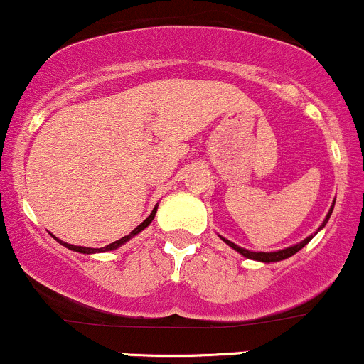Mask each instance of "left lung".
Returning <instances> with one entry per match:
<instances>
[{
	"label": "left lung",
	"mask_w": 364,
	"mask_h": 364,
	"mask_svg": "<svg viewBox=\"0 0 364 364\" xmlns=\"http://www.w3.org/2000/svg\"><path fill=\"white\" fill-rule=\"evenodd\" d=\"M333 207H335V203H333ZM333 207L328 212V217H326V220H324V223H322L321 228H324L326 223H328L329 215H331V212H333ZM321 228H319V230H321ZM223 240L228 243V245L233 247V249L237 250V252L242 254V256L249 257V259L263 261V263H273V261H282V259H286V257H291V256H293V254L298 252V250H301L303 247H305L306 243H309L310 240H312V237L305 238V240H303V242L296 243V245H293V247H287V249H284V250H277V252H250V250H245V249H242V247L235 245V243L230 242V240H226V238H223Z\"/></svg>",
	"instance_id": "1"
}]
</instances>
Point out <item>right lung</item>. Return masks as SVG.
Segmentation results:
<instances>
[{
  "mask_svg": "<svg viewBox=\"0 0 364 364\" xmlns=\"http://www.w3.org/2000/svg\"><path fill=\"white\" fill-rule=\"evenodd\" d=\"M156 210H157V208L152 210V213H151V215H149L147 219H145L144 223L140 224V226H138V228H134V230L131 231V233L127 235V237H122L121 240H117V242H112V243H108V245L101 247V249H91V247H78V245H70V243H65V242H61V240H58V238H55V240H58L59 243H63V245H65V247H68L70 250H75V252H82V254H95V252H105V250H114V249H117V247H121L122 243H126L127 240H129V238H133L134 235H138V233H140L141 230H145V228H147L149 224L152 223V219H154V215H156Z\"/></svg>",
  "mask_w": 364,
  "mask_h": 364,
  "instance_id": "add662e5",
  "label": "right lung"
}]
</instances>
